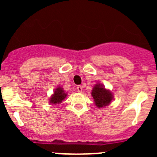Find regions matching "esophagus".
<instances>
[{
	"mask_svg": "<svg viewBox=\"0 0 157 157\" xmlns=\"http://www.w3.org/2000/svg\"><path fill=\"white\" fill-rule=\"evenodd\" d=\"M77 91L79 92V93H82V91H83V88H82L81 86H78L77 87Z\"/></svg>",
	"mask_w": 157,
	"mask_h": 157,
	"instance_id": "esophagus-1",
	"label": "esophagus"
}]
</instances>
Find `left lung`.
Listing matches in <instances>:
<instances>
[{
    "label": "left lung",
    "instance_id": "left-lung-1",
    "mask_svg": "<svg viewBox=\"0 0 157 157\" xmlns=\"http://www.w3.org/2000/svg\"><path fill=\"white\" fill-rule=\"evenodd\" d=\"M92 96L94 99L95 105L98 108H102L109 105L113 100V94L109 90L100 83H96L92 90Z\"/></svg>",
    "mask_w": 157,
    "mask_h": 157
}]
</instances>
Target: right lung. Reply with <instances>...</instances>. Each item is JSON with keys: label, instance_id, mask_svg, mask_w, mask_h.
Returning a JSON list of instances; mask_svg holds the SVG:
<instances>
[{"label": "right lung", "instance_id": "right-lung-1", "mask_svg": "<svg viewBox=\"0 0 157 157\" xmlns=\"http://www.w3.org/2000/svg\"><path fill=\"white\" fill-rule=\"evenodd\" d=\"M67 95V94L64 92V90H63L62 87H59L58 86V88L55 89V91H54V93L51 96L50 99H49V102L51 104H54V105L61 103L63 100H64Z\"/></svg>", "mask_w": 157, "mask_h": 157}]
</instances>
